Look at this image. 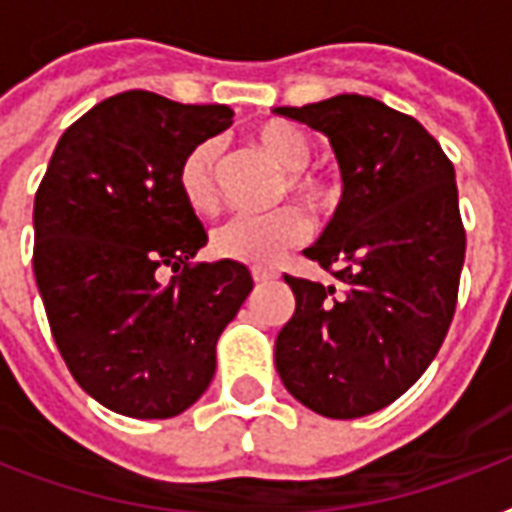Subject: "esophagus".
Listing matches in <instances>:
<instances>
[{"instance_id": "34e87169", "label": "esophagus", "mask_w": 512, "mask_h": 512, "mask_svg": "<svg viewBox=\"0 0 512 512\" xmlns=\"http://www.w3.org/2000/svg\"><path fill=\"white\" fill-rule=\"evenodd\" d=\"M279 273L271 271V268H252V279L257 281V284H265V281L276 279Z\"/></svg>"}]
</instances>
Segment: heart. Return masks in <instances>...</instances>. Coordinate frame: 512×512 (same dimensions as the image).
I'll return each instance as SVG.
<instances>
[{
	"instance_id": "heart-1",
	"label": "heart",
	"mask_w": 512,
	"mask_h": 512,
	"mask_svg": "<svg viewBox=\"0 0 512 512\" xmlns=\"http://www.w3.org/2000/svg\"><path fill=\"white\" fill-rule=\"evenodd\" d=\"M249 143L279 164V199L292 193L308 209L327 215L337 207L340 185L332 175L311 167L313 140L297 124L284 119L257 124L249 132ZM177 185L185 204L196 215H215L220 207V146L215 140H201L180 162ZM311 220L295 204L273 209L265 215H239L220 225L212 236V247L220 257L247 265H273L289 247L308 239Z\"/></svg>"
}]
</instances>
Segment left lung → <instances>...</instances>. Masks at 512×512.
Here are the masks:
<instances>
[{
  "label": "left lung",
  "mask_w": 512,
  "mask_h": 512,
  "mask_svg": "<svg viewBox=\"0 0 512 512\" xmlns=\"http://www.w3.org/2000/svg\"><path fill=\"white\" fill-rule=\"evenodd\" d=\"M276 114L327 135L345 185L303 252L335 284L284 276L295 313L276 369L300 404L353 420L412 388L449 332L465 263L454 164L417 119L364 95Z\"/></svg>",
  "instance_id": "obj_1"
}]
</instances>
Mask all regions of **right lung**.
I'll use <instances>...</instances> for the list:
<instances>
[{
  "label": "right lung",
  "mask_w": 512,
  "mask_h": 512,
  "mask_svg": "<svg viewBox=\"0 0 512 512\" xmlns=\"http://www.w3.org/2000/svg\"><path fill=\"white\" fill-rule=\"evenodd\" d=\"M231 116L119 92L60 135L39 183L36 287L68 372L111 412L167 420L196 404L252 292L247 265L191 263L207 231L177 185L183 156Z\"/></svg>",
  "instance_id": "add662e5"
}]
</instances>
